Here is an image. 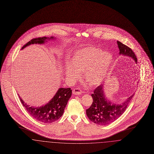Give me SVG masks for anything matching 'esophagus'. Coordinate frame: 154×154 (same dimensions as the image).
Wrapping results in <instances>:
<instances>
[{
    "label": "esophagus",
    "instance_id": "1",
    "mask_svg": "<svg viewBox=\"0 0 154 154\" xmlns=\"http://www.w3.org/2000/svg\"><path fill=\"white\" fill-rule=\"evenodd\" d=\"M82 93V91H81L80 89L79 88H74L73 90V94L74 95H80Z\"/></svg>",
    "mask_w": 154,
    "mask_h": 154
}]
</instances>
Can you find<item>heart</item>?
<instances>
[{"label": "heart", "mask_w": 154, "mask_h": 154, "mask_svg": "<svg viewBox=\"0 0 154 154\" xmlns=\"http://www.w3.org/2000/svg\"><path fill=\"white\" fill-rule=\"evenodd\" d=\"M112 57L110 53L96 47H87L74 54L70 65L66 69L67 76L78 79L80 73L90 85L100 84L110 71Z\"/></svg>", "instance_id": "obj_1"}]
</instances>
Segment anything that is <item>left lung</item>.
<instances>
[{
  "instance_id": "1",
  "label": "left lung",
  "mask_w": 154,
  "mask_h": 154,
  "mask_svg": "<svg viewBox=\"0 0 154 154\" xmlns=\"http://www.w3.org/2000/svg\"><path fill=\"white\" fill-rule=\"evenodd\" d=\"M117 44L120 55L129 57L137 63L136 56L131 48L118 41ZM133 95L129 97L124 102L119 104H114L106 99L103 91V85H100L96 88L94 94L91 95L93 102L86 110L87 116L91 121L96 124L103 126L109 125L122 115Z\"/></svg>"
}]
</instances>
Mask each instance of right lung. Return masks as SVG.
Returning a JSON list of instances; mask_svg holds the SVG:
<instances>
[{
	"label": "right lung",
	"mask_w": 154,
	"mask_h": 154,
	"mask_svg": "<svg viewBox=\"0 0 154 154\" xmlns=\"http://www.w3.org/2000/svg\"><path fill=\"white\" fill-rule=\"evenodd\" d=\"M52 38H54V37H51L50 38L42 37L33 38L25 44L22 47V49L30 44H43L45 40ZM72 91L70 88H59L49 102L45 106L39 107L30 106L23 101L20 96L19 97L22 105L31 117L42 122L48 124L58 120L62 116L67 102L72 96Z\"/></svg>",
	"instance_id": "obj_1"
}]
</instances>
